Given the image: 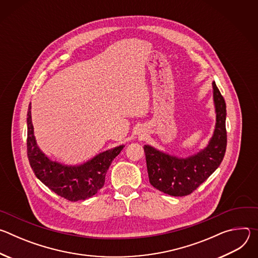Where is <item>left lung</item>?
<instances>
[{
    "mask_svg": "<svg viewBox=\"0 0 258 258\" xmlns=\"http://www.w3.org/2000/svg\"><path fill=\"white\" fill-rule=\"evenodd\" d=\"M215 108V127L207 146L188 157H177L157 150L150 145L144 146L149 181L157 190L174 197L187 196L195 191L222 163L227 148L224 97L212 83Z\"/></svg>",
    "mask_w": 258,
    "mask_h": 258,
    "instance_id": "obj_1",
    "label": "left lung"
}]
</instances>
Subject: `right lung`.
Instances as JSON below:
<instances>
[{
  "label": "right lung",
  "mask_w": 258,
  "mask_h": 258,
  "mask_svg": "<svg viewBox=\"0 0 258 258\" xmlns=\"http://www.w3.org/2000/svg\"><path fill=\"white\" fill-rule=\"evenodd\" d=\"M31 106L27 111V157L35 174L45 186L57 195L80 201L93 197L104 186L105 175L112 160L124 145L114 147L79 165H66L51 160L36 144L31 121Z\"/></svg>",
  "instance_id": "1"
}]
</instances>
